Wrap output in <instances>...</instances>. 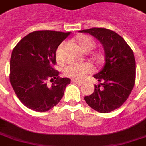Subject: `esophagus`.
Listing matches in <instances>:
<instances>
[{
  "label": "esophagus",
  "mask_w": 146,
  "mask_h": 146,
  "mask_svg": "<svg viewBox=\"0 0 146 146\" xmlns=\"http://www.w3.org/2000/svg\"><path fill=\"white\" fill-rule=\"evenodd\" d=\"M72 82L77 84L78 85H83V83H84L83 82L79 81V80H76V79H73V80H72Z\"/></svg>",
  "instance_id": "esophagus-1"
}]
</instances>
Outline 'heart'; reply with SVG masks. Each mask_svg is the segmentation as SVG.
Returning <instances> with one entry per match:
<instances>
[{
    "instance_id": "1",
    "label": "heart",
    "mask_w": 146,
    "mask_h": 146,
    "mask_svg": "<svg viewBox=\"0 0 146 146\" xmlns=\"http://www.w3.org/2000/svg\"><path fill=\"white\" fill-rule=\"evenodd\" d=\"M79 42L82 49L84 52H89L93 49L95 43L92 37L82 36L79 38ZM94 71L93 66L90 63L85 62L82 64H70L64 69L65 76L76 79H83L86 74L92 73Z\"/></svg>"
}]
</instances>
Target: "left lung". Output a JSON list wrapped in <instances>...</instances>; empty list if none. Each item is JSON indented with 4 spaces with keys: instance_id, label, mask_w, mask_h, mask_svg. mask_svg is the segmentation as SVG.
<instances>
[{
    "instance_id": "obj_1",
    "label": "left lung",
    "mask_w": 146,
    "mask_h": 146,
    "mask_svg": "<svg viewBox=\"0 0 146 146\" xmlns=\"http://www.w3.org/2000/svg\"><path fill=\"white\" fill-rule=\"evenodd\" d=\"M98 39L104 48L105 64L94 77L99 82L92 94L85 97L88 105L97 112L108 113L120 107L132 92L136 79V61L132 49L113 31L92 28L79 31Z\"/></svg>"
}]
</instances>
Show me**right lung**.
I'll use <instances>...</instances> for the list:
<instances>
[{"mask_svg": "<svg viewBox=\"0 0 146 146\" xmlns=\"http://www.w3.org/2000/svg\"><path fill=\"white\" fill-rule=\"evenodd\" d=\"M70 32L36 31L20 40L12 52L9 81L22 104L44 112L58 104L70 79L53 68L56 50ZM51 82V85L48 83Z\"/></svg>", "mask_w": 146, "mask_h": 146, "instance_id": "right-lung-1", "label": "right lung"}]
</instances>
